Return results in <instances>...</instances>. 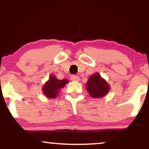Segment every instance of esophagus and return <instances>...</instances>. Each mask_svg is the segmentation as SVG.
Here are the masks:
<instances>
[{"mask_svg": "<svg viewBox=\"0 0 149 149\" xmlns=\"http://www.w3.org/2000/svg\"><path fill=\"white\" fill-rule=\"evenodd\" d=\"M70 79L71 81H79L80 79H79V77L78 76H77V75H72V76H71Z\"/></svg>", "mask_w": 149, "mask_h": 149, "instance_id": "1", "label": "esophagus"}]
</instances>
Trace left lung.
<instances>
[{
  "mask_svg": "<svg viewBox=\"0 0 149 149\" xmlns=\"http://www.w3.org/2000/svg\"><path fill=\"white\" fill-rule=\"evenodd\" d=\"M86 89L89 94L93 98H101L109 92L110 85L99 73L91 75L86 83Z\"/></svg>",
  "mask_w": 149,
  "mask_h": 149,
  "instance_id": "left-lung-1",
  "label": "left lung"
}]
</instances>
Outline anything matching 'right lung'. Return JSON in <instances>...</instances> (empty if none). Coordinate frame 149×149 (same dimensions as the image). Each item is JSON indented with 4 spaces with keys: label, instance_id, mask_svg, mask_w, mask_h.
<instances>
[{
    "label": "right lung",
    "instance_id": "add662e5",
    "mask_svg": "<svg viewBox=\"0 0 149 149\" xmlns=\"http://www.w3.org/2000/svg\"><path fill=\"white\" fill-rule=\"evenodd\" d=\"M68 82L66 79L59 80L55 75L52 74L47 82H46L42 87V92L47 98H55L58 95L59 91Z\"/></svg>",
    "mask_w": 149,
    "mask_h": 149
}]
</instances>
